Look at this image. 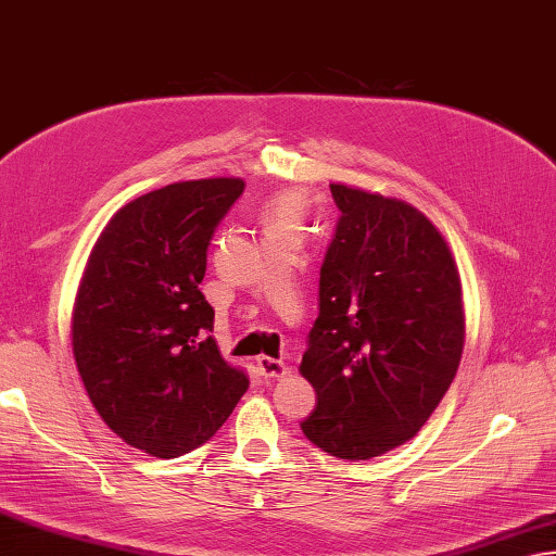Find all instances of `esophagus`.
Wrapping results in <instances>:
<instances>
[{
  "instance_id": "esophagus-1",
  "label": "esophagus",
  "mask_w": 556,
  "mask_h": 556,
  "mask_svg": "<svg viewBox=\"0 0 556 556\" xmlns=\"http://www.w3.org/2000/svg\"><path fill=\"white\" fill-rule=\"evenodd\" d=\"M256 367H258V371L264 374L266 379H278V377H286V374H288L286 362L274 359V357H266V355L256 359Z\"/></svg>"
}]
</instances>
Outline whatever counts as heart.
<instances>
[{
  "label": "heart",
  "mask_w": 556,
  "mask_h": 556,
  "mask_svg": "<svg viewBox=\"0 0 556 556\" xmlns=\"http://www.w3.org/2000/svg\"><path fill=\"white\" fill-rule=\"evenodd\" d=\"M307 213V201L300 191H282V194L274 197L264 208V223L266 230H286L298 232Z\"/></svg>",
  "instance_id": "obj_1"
}]
</instances>
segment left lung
<instances>
[{
    "instance_id": "1",
    "label": "left lung",
    "mask_w": 556,
    "mask_h": 556,
    "mask_svg": "<svg viewBox=\"0 0 556 556\" xmlns=\"http://www.w3.org/2000/svg\"><path fill=\"white\" fill-rule=\"evenodd\" d=\"M341 220L321 266L300 374L316 391L312 444L367 460L410 441L456 377L466 314L456 262L422 211L331 185Z\"/></svg>"
}]
</instances>
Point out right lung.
Instances as JSON below:
<instances>
[{
	"mask_svg": "<svg viewBox=\"0 0 556 556\" xmlns=\"http://www.w3.org/2000/svg\"><path fill=\"white\" fill-rule=\"evenodd\" d=\"M242 191L240 177H208L124 203L78 282L72 348L88 399L155 458L208 441L249 389L247 371L223 359L199 290L211 237Z\"/></svg>",
	"mask_w": 556,
	"mask_h": 556,
	"instance_id": "1",
	"label": "right lung"
}]
</instances>
